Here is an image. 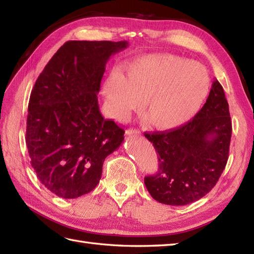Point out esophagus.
<instances>
[{"label": "esophagus", "instance_id": "obj_1", "mask_svg": "<svg viewBox=\"0 0 254 254\" xmlns=\"http://www.w3.org/2000/svg\"><path fill=\"white\" fill-rule=\"evenodd\" d=\"M126 133H127V135H138L139 131L135 130V128H128Z\"/></svg>", "mask_w": 254, "mask_h": 254}]
</instances>
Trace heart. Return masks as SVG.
<instances>
[{"label":"heart","instance_id":"heart-1","mask_svg":"<svg viewBox=\"0 0 254 254\" xmlns=\"http://www.w3.org/2000/svg\"><path fill=\"white\" fill-rule=\"evenodd\" d=\"M127 77L112 71L102 86L109 115L126 121L143 105L149 123L171 130L190 121L209 91L207 69L172 55H149L127 64Z\"/></svg>","mask_w":254,"mask_h":254}]
</instances>
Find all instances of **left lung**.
Wrapping results in <instances>:
<instances>
[{"label":"left lung","instance_id":"8db88e82","mask_svg":"<svg viewBox=\"0 0 254 254\" xmlns=\"http://www.w3.org/2000/svg\"><path fill=\"white\" fill-rule=\"evenodd\" d=\"M231 132L228 102L215 79L192 120L169 131L144 133L159 160L157 174L144 179L150 195L159 203L181 206L207 194L227 164Z\"/></svg>","mask_w":254,"mask_h":254}]
</instances>
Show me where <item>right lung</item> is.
<instances>
[{
    "instance_id": "1",
    "label": "right lung",
    "mask_w": 254,
    "mask_h": 254,
    "mask_svg": "<svg viewBox=\"0 0 254 254\" xmlns=\"http://www.w3.org/2000/svg\"><path fill=\"white\" fill-rule=\"evenodd\" d=\"M127 41H67L31 90L26 144L31 166L48 190L76 198L99 183L102 165L124 130L101 116L97 94L106 63Z\"/></svg>"
}]
</instances>
